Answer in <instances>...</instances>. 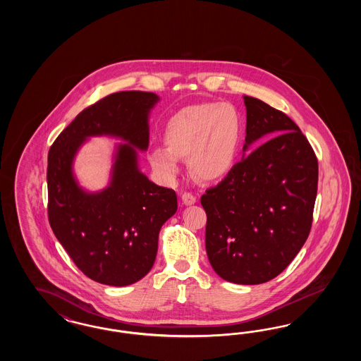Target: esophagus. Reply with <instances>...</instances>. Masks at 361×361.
<instances>
[{
    "label": "esophagus",
    "instance_id": "esophagus-1",
    "mask_svg": "<svg viewBox=\"0 0 361 361\" xmlns=\"http://www.w3.org/2000/svg\"><path fill=\"white\" fill-rule=\"evenodd\" d=\"M181 199H183V203H184L185 206H192V204L196 203V196H193V195L189 193V192H184L183 196H181Z\"/></svg>",
    "mask_w": 361,
    "mask_h": 361
}]
</instances>
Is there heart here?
Segmentation results:
<instances>
[{"label":"heart","instance_id":"1","mask_svg":"<svg viewBox=\"0 0 361 361\" xmlns=\"http://www.w3.org/2000/svg\"><path fill=\"white\" fill-rule=\"evenodd\" d=\"M242 139L238 111L226 103L188 105L165 123L164 143L149 153L152 168L165 180L180 172L178 158L188 157L189 168L202 181H218L235 165Z\"/></svg>","mask_w":361,"mask_h":361}]
</instances>
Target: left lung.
Masks as SVG:
<instances>
[{"mask_svg":"<svg viewBox=\"0 0 361 361\" xmlns=\"http://www.w3.org/2000/svg\"><path fill=\"white\" fill-rule=\"evenodd\" d=\"M243 157L200 202L207 214V256L235 284H261L280 275L309 237L318 188V159L300 128L281 111L243 96Z\"/></svg>","mask_w":361,"mask_h":361,"instance_id":"obj_1","label":"left lung"}]
</instances>
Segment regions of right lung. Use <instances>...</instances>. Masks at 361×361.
Here are the masks:
<instances>
[{"mask_svg":"<svg viewBox=\"0 0 361 361\" xmlns=\"http://www.w3.org/2000/svg\"><path fill=\"white\" fill-rule=\"evenodd\" d=\"M159 97L152 92L112 93L85 108L58 135L49 152V222L56 240L89 279L123 287L147 275L158 234L177 211L173 189L158 187L137 169L139 150L149 146V112ZM111 135L121 144L109 188L87 194L71 165L87 136Z\"/></svg>","mask_w":361,"mask_h":361,"instance_id":"obj_1","label":"right lung"}]
</instances>
